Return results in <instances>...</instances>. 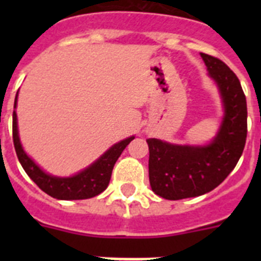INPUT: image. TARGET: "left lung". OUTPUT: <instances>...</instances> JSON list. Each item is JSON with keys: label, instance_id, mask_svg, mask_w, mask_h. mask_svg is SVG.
Returning <instances> with one entry per match:
<instances>
[{"label": "left lung", "instance_id": "8db88e82", "mask_svg": "<svg viewBox=\"0 0 261 261\" xmlns=\"http://www.w3.org/2000/svg\"><path fill=\"white\" fill-rule=\"evenodd\" d=\"M201 57L220 90L225 115L220 132L205 146L146 140L151 190L166 200L196 197L213 191L234 170L246 145L247 102L238 77L220 59L206 53Z\"/></svg>", "mask_w": 261, "mask_h": 261}]
</instances>
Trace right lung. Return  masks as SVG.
<instances>
[{
	"mask_svg": "<svg viewBox=\"0 0 261 261\" xmlns=\"http://www.w3.org/2000/svg\"><path fill=\"white\" fill-rule=\"evenodd\" d=\"M18 96V95H17ZM17 96L14 102V108L17 107ZM135 140V137H129L117 142L110 150L106 151L98 161L85 168L84 171L70 177H57L49 174H45L38 165H36L23 150L18 136L17 114L13 112V141L17 156L26 174L31 177L34 183L44 191L47 195L52 196L59 200H84L91 199L98 196L108 187L111 180V174L114 170L117 158L121 155L123 150L129 145V142Z\"/></svg>",
	"mask_w": 261,
	"mask_h": 261,
	"instance_id": "right-lung-1",
	"label": "right lung"
}]
</instances>
